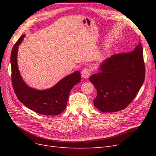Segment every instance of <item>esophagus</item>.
Returning a JSON list of instances; mask_svg holds the SVG:
<instances>
[{"instance_id":"obj_1","label":"esophagus","mask_w":156,"mask_h":156,"mask_svg":"<svg viewBox=\"0 0 156 156\" xmlns=\"http://www.w3.org/2000/svg\"><path fill=\"white\" fill-rule=\"evenodd\" d=\"M90 73H91V71L88 68H85L82 70L81 76L84 79H88L90 77Z\"/></svg>"}]
</instances>
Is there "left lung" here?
I'll return each instance as SVG.
<instances>
[{"mask_svg": "<svg viewBox=\"0 0 156 156\" xmlns=\"http://www.w3.org/2000/svg\"><path fill=\"white\" fill-rule=\"evenodd\" d=\"M89 77L97 90L94 105L101 112L121 111L133 101L145 77L143 49L139 43L131 53L105 59Z\"/></svg>", "mask_w": 156, "mask_h": 156, "instance_id": "obj_1", "label": "left lung"}]
</instances>
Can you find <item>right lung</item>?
Returning a JSON list of instances; mask_svg holds the SVG:
<instances>
[{
    "label": "right lung",
    "mask_w": 156,
    "mask_h": 156,
    "mask_svg": "<svg viewBox=\"0 0 156 156\" xmlns=\"http://www.w3.org/2000/svg\"><path fill=\"white\" fill-rule=\"evenodd\" d=\"M25 36L23 34L20 37L11 53L12 80L14 92L18 100L33 111L43 115H58L66 107L71 90L81 82V73L79 71H76L48 89L38 90L29 87L23 79L17 66L18 48Z\"/></svg>",
    "instance_id": "add662e5"
}]
</instances>
